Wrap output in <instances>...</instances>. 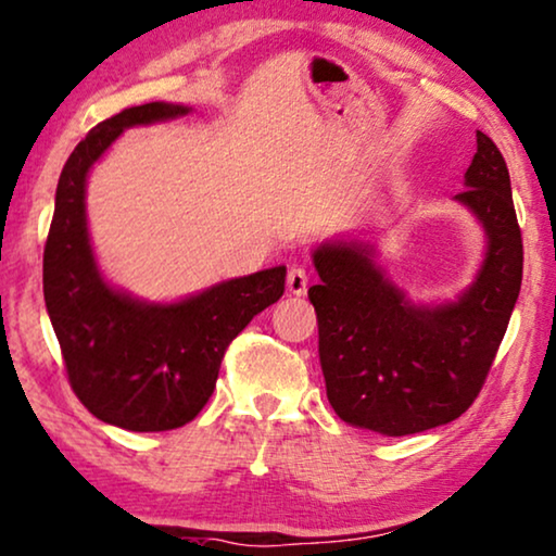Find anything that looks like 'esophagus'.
<instances>
[{
    "instance_id": "esophagus-1",
    "label": "esophagus",
    "mask_w": 556,
    "mask_h": 556,
    "mask_svg": "<svg viewBox=\"0 0 556 556\" xmlns=\"http://www.w3.org/2000/svg\"><path fill=\"white\" fill-rule=\"evenodd\" d=\"M307 285H309V277H307V271H304V267H292V269H289V275H287L289 294L302 296L304 292H307Z\"/></svg>"
}]
</instances>
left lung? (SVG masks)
<instances>
[{"instance_id":"left-lung-1","label":"left lung","mask_w":556,"mask_h":556,"mask_svg":"<svg viewBox=\"0 0 556 556\" xmlns=\"http://www.w3.org/2000/svg\"><path fill=\"white\" fill-rule=\"evenodd\" d=\"M464 186L453 201L479 218L486 252L456 300L410 302L370 241L330 239L312 252L327 401L350 426L382 435L445 426L486 380L521 289L523 247L509 168L481 130Z\"/></svg>"}]
</instances>
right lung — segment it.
<instances>
[{
  "instance_id": "obj_1",
  "label": "right lung",
  "mask_w": 556,
  "mask_h": 556,
  "mask_svg": "<svg viewBox=\"0 0 556 556\" xmlns=\"http://www.w3.org/2000/svg\"><path fill=\"white\" fill-rule=\"evenodd\" d=\"M189 113L186 105L146 103L98 123L70 153L54 193L42 262L47 315L75 395L125 431H170L197 418L229 342L285 294L287 267L218 281L178 302L138 300L100 271L85 214L90 168L125 128Z\"/></svg>"
}]
</instances>
